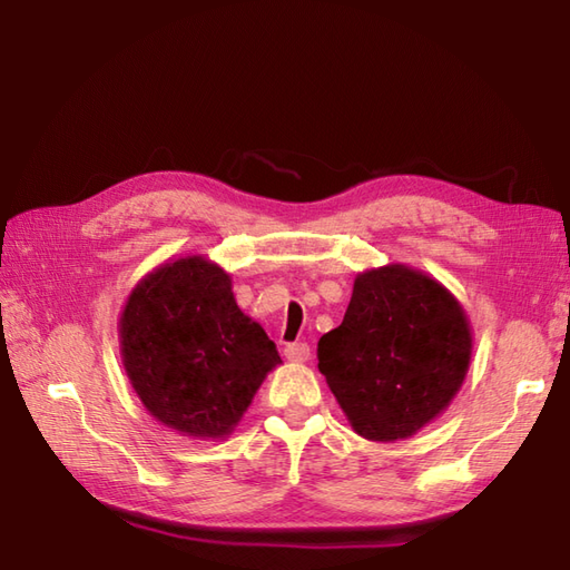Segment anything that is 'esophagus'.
<instances>
[{
    "instance_id": "obj_1",
    "label": "esophagus",
    "mask_w": 570,
    "mask_h": 570,
    "mask_svg": "<svg viewBox=\"0 0 570 570\" xmlns=\"http://www.w3.org/2000/svg\"><path fill=\"white\" fill-rule=\"evenodd\" d=\"M284 355L288 362H296V365H301V362H308L311 347L306 343H292V345H286Z\"/></svg>"
}]
</instances>
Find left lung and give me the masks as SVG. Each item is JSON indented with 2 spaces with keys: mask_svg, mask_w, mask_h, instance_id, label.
Listing matches in <instances>:
<instances>
[{
  "mask_svg": "<svg viewBox=\"0 0 570 570\" xmlns=\"http://www.w3.org/2000/svg\"><path fill=\"white\" fill-rule=\"evenodd\" d=\"M472 357L463 304L431 274L392 262L360 272L318 370L357 435L411 439L451 406Z\"/></svg>",
  "mask_w": 570,
  "mask_h": 570,
  "instance_id": "left-lung-1",
  "label": "left lung"
}]
</instances>
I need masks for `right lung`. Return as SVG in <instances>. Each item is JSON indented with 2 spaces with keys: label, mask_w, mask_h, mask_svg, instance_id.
I'll return each instance as SVG.
<instances>
[{
  "label": "right lung",
  "mask_w": 570,
  "mask_h": 570,
  "mask_svg": "<svg viewBox=\"0 0 570 570\" xmlns=\"http://www.w3.org/2000/svg\"><path fill=\"white\" fill-rule=\"evenodd\" d=\"M119 355L149 414L196 441H225L266 374L274 341L242 313L233 276L205 254L171 257L131 288L117 323Z\"/></svg>",
  "instance_id": "1"
}]
</instances>
